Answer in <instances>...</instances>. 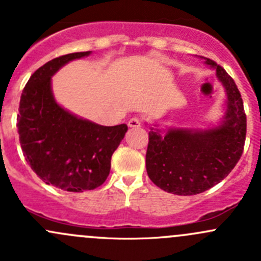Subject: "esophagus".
Masks as SVG:
<instances>
[{
  "label": "esophagus",
  "instance_id": "obj_1",
  "mask_svg": "<svg viewBox=\"0 0 261 261\" xmlns=\"http://www.w3.org/2000/svg\"><path fill=\"white\" fill-rule=\"evenodd\" d=\"M127 125H128V127H140L141 121L139 120L138 117H133V118H130V120H128Z\"/></svg>",
  "mask_w": 261,
  "mask_h": 261
}]
</instances>
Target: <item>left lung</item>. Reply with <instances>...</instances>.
I'll return each instance as SVG.
<instances>
[{"label": "left lung", "mask_w": 261, "mask_h": 261, "mask_svg": "<svg viewBox=\"0 0 261 261\" xmlns=\"http://www.w3.org/2000/svg\"><path fill=\"white\" fill-rule=\"evenodd\" d=\"M201 59L225 88L222 118L204 128L149 125L147 175L160 189L178 196L202 193L227 177L240 160L246 138V115L235 82L213 60Z\"/></svg>", "instance_id": "obj_1"}]
</instances>
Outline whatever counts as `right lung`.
Returning <instances> with one entry per match:
<instances>
[{"label": "right lung", "instance_id": "right-lung-1", "mask_svg": "<svg viewBox=\"0 0 261 261\" xmlns=\"http://www.w3.org/2000/svg\"><path fill=\"white\" fill-rule=\"evenodd\" d=\"M80 51L55 58L30 77L20 99L18 138L26 162L46 184L67 192L97 188L107 179L111 156L127 125L102 126L60 106L51 78L69 62L88 57Z\"/></svg>", "mask_w": 261, "mask_h": 261}]
</instances>
